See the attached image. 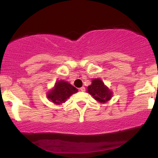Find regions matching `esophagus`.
I'll list each match as a JSON object with an SVG mask.
<instances>
[{"label": "esophagus", "instance_id": "esophagus-1", "mask_svg": "<svg viewBox=\"0 0 158 158\" xmlns=\"http://www.w3.org/2000/svg\"><path fill=\"white\" fill-rule=\"evenodd\" d=\"M79 90H80V91H81V92H85V87H82L79 88Z\"/></svg>", "mask_w": 158, "mask_h": 158}]
</instances>
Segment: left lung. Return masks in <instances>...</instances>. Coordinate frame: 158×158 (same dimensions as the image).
<instances>
[{
    "mask_svg": "<svg viewBox=\"0 0 158 158\" xmlns=\"http://www.w3.org/2000/svg\"><path fill=\"white\" fill-rule=\"evenodd\" d=\"M87 92L100 103H106L113 97V92L99 78L92 79V84L88 86Z\"/></svg>",
    "mask_w": 158,
    "mask_h": 158,
    "instance_id": "left-lung-1",
    "label": "left lung"
}]
</instances>
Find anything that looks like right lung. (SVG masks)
<instances>
[{
  "mask_svg": "<svg viewBox=\"0 0 158 158\" xmlns=\"http://www.w3.org/2000/svg\"><path fill=\"white\" fill-rule=\"evenodd\" d=\"M78 89L64 80L58 81L54 87L51 88L47 93V98L52 103L61 105L64 103L73 94L77 93Z\"/></svg>",
  "mask_w": 158,
  "mask_h": 158,
  "instance_id": "right-lung-1",
  "label": "right lung"
}]
</instances>
